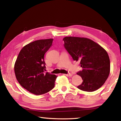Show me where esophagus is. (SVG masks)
I'll use <instances>...</instances> for the list:
<instances>
[{
  "label": "esophagus",
  "mask_w": 121,
  "mask_h": 121,
  "mask_svg": "<svg viewBox=\"0 0 121 121\" xmlns=\"http://www.w3.org/2000/svg\"><path fill=\"white\" fill-rule=\"evenodd\" d=\"M65 75H66L67 76H68V77H71V76H73L72 73H68V74H65Z\"/></svg>",
  "instance_id": "34e87169"
}]
</instances>
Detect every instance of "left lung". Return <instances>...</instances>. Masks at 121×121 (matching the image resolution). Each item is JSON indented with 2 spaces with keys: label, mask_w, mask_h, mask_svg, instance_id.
<instances>
[{
  "label": "left lung",
  "mask_w": 121,
  "mask_h": 121,
  "mask_svg": "<svg viewBox=\"0 0 121 121\" xmlns=\"http://www.w3.org/2000/svg\"><path fill=\"white\" fill-rule=\"evenodd\" d=\"M64 46L74 61H80L83 70L77 73L83 79L77 87L93 92L101 87L110 73V60L107 52L92 40L78 37H65Z\"/></svg>",
  "instance_id": "obj_1"
}]
</instances>
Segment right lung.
<instances>
[{"label":"right lung","mask_w":121,"mask_h":121,"mask_svg":"<svg viewBox=\"0 0 121 121\" xmlns=\"http://www.w3.org/2000/svg\"><path fill=\"white\" fill-rule=\"evenodd\" d=\"M53 39L35 40L20 51L14 65L18 82L24 89L36 95L48 92L54 87L57 76L45 72L44 55L52 44Z\"/></svg>","instance_id":"right-lung-1"}]
</instances>
